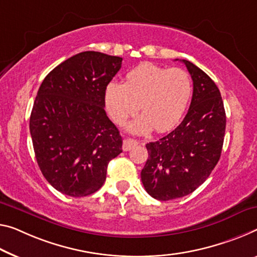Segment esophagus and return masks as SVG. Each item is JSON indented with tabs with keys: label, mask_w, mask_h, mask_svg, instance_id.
Instances as JSON below:
<instances>
[{
	"label": "esophagus",
	"mask_w": 257,
	"mask_h": 257,
	"mask_svg": "<svg viewBox=\"0 0 257 257\" xmlns=\"http://www.w3.org/2000/svg\"><path fill=\"white\" fill-rule=\"evenodd\" d=\"M137 145H138V142H137V141H134V140H132V139H127V140H125V141H124V144H123V151H124V152H128V151H131V149L136 147Z\"/></svg>",
	"instance_id": "obj_1"
}]
</instances>
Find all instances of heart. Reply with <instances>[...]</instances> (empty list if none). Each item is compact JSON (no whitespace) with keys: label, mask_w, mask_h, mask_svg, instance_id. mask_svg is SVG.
<instances>
[{"label":"heart","mask_w":257,"mask_h":257,"mask_svg":"<svg viewBox=\"0 0 257 257\" xmlns=\"http://www.w3.org/2000/svg\"><path fill=\"white\" fill-rule=\"evenodd\" d=\"M192 79L183 69H165L145 63L125 76V82L112 81L105 88V104L110 116L123 125L138 109L142 115L128 130L145 133L165 132L179 123L191 100Z\"/></svg>","instance_id":"b5f03b06"}]
</instances>
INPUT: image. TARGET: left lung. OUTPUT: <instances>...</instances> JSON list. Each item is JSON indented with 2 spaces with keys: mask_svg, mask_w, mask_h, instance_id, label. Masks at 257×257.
Instances as JSON below:
<instances>
[{
  "mask_svg": "<svg viewBox=\"0 0 257 257\" xmlns=\"http://www.w3.org/2000/svg\"><path fill=\"white\" fill-rule=\"evenodd\" d=\"M181 62L193 80L191 105L179 126L146 145L148 159L141 171L145 189L160 201L191 194L206 181L219 161L226 126L215 82L193 63Z\"/></svg>",
  "mask_w": 257,
  "mask_h": 257,
  "instance_id": "obj_1",
  "label": "left lung"
}]
</instances>
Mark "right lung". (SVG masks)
I'll use <instances>...</instances> for the list:
<instances>
[{
  "mask_svg": "<svg viewBox=\"0 0 257 257\" xmlns=\"http://www.w3.org/2000/svg\"><path fill=\"white\" fill-rule=\"evenodd\" d=\"M123 58L84 51L43 79L30 117L35 159L58 192L87 196L102 187L109 162L123 152L119 131L106 116L105 88Z\"/></svg>",
  "mask_w": 257,
  "mask_h": 257,
  "instance_id": "add662e5",
  "label": "right lung"
}]
</instances>
